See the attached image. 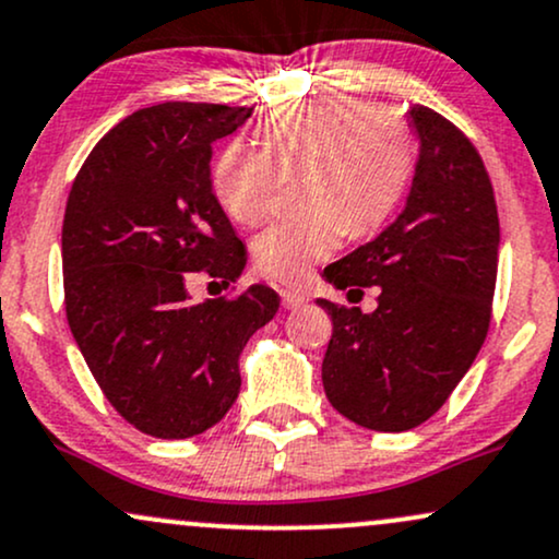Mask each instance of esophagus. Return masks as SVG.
Listing matches in <instances>:
<instances>
[{
  "mask_svg": "<svg viewBox=\"0 0 559 559\" xmlns=\"http://www.w3.org/2000/svg\"><path fill=\"white\" fill-rule=\"evenodd\" d=\"M281 299H284V307L286 309H297V307H305L309 297L305 292H297V288H284L281 292Z\"/></svg>",
  "mask_w": 559,
  "mask_h": 559,
  "instance_id": "34e87169",
  "label": "esophagus"
}]
</instances>
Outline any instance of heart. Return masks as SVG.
Segmentation results:
<instances>
[{
	"instance_id": "1",
	"label": "heart",
	"mask_w": 559,
	"mask_h": 559,
	"mask_svg": "<svg viewBox=\"0 0 559 559\" xmlns=\"http://www.w3.org/2000/svg\"><path fill=\"white\" fill-rule=\"evenodd\" d=\"M260 145L237 138L213 164V192L234 221L258 226L275 205L281 174L305 169V213L252 241L254 262L278 281H301L338 250L344 231H374L412 177V140L395 119L361 98H309L275 109L258 127Z\"/></svg>"
}]
</instances>
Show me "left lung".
<instances>
[{
	"label": "left lung",
	"instance_id": "8db88e82",
	"mask_svg": "<svg viewBox=\"0 0 559 559\" xmlns=\"http://www.w3.org/2000/svg\"><path fill=\"white\" fill-rule=\"evenodd\" d=\"M419 140L403 211L367 245L328 265L335 288L378 286V309L335 307L322 385L338 414L374 432L427 421L487 338L500 221L492 181L459 127L416 104Z\"/></svg>",
	"mask_w": 559,
	"mask_h": 559
}]
</instances>
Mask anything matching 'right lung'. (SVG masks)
Returning a JSON list of instances; mask_svg holds the SVG:
<instances>
[{
    "label": "right lung",
    "mask_w": 559,
    "mask_h": 559,
    "mask_svg": "<svg viewBox=\"0 0 559 559\" xmlns=\"http://www.w3.org/2000/svg\"><path fill=\"white\" fill-rule=\"evenodd\" d=\"M247 106L140 109L85 158L62 226L64 307L93 378L140 432L185 440L224 419L241 388L239 356L278 312L252 284L237 299L194 305L192 273L228 286L247 250L213 192V143Z\"/></svg>",
    "instance_id": "obj_1"
}]
</instances>
